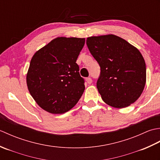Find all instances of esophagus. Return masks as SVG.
Masks as SVG:
<instances>
[{
  "instance_id": "34e87169",
  "label": "esophagus",
  "mask_w": 160,
  "mask_h": 160,
  "mask_svg": "<svg viewBox=\"0 0 160 160\" xmlns=\"http://www.w3.org/2000/svg\"><path fill=\"white\" fill-rule=\"evenodd\" d=\"M86 81H87V82L88 84H91V83H92V82H93V80H92V79H91V78H86Z\"/></svg>"
}]
</instances>
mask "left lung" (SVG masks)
I'll return each instance as SVG.
<instances>
[{
  "label": "left lung",
  "mask_w": 160,
  "mask_h": 160,
  "mask_svg": "<svg viewBox=\"0 0 160 160\" xmlns=\"http://www.w3.org/2000/svg\"><path fill=\"white\" fill-rule=\"evenodd\" d=\"M87 45L100 67L97 88L102 99L118 108L134 103L147 79L145 61L140 51L113 34L89 37Z\"/></svg>",
  "instance_id": "8db88e82"
}]
</instances>
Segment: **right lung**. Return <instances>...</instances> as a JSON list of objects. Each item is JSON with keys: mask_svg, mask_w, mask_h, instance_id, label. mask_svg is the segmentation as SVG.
<instances>
[{"mask_svg": "<svg viewBox=\"0 0 160 160\" xmlns=\"http://www.w3.org/2000/svg\"><path fill=\"white\" fill-rule=\"evenodd\" d=\"M84 38L58 37L33 56L27 74L30 94L42 109L62 114L71 109L85 87L76 62Z\"/></svg>", "mask_w": 160, "mask_h": 160, "instance_id": "obj_1", "label": "right lung"}]
</instances>
